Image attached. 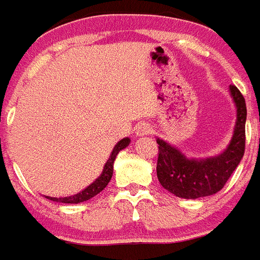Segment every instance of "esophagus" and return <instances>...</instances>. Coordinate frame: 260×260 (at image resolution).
Masks as SVG:
<instances>
[{"label": "esophagus", "instance_id": "34e87169", "mask_svg": "<svg viewBox=\"0 0 260 260\" xmlns=\"http://www.w3.org/2000/svg\"><path fill=\"white\" fill-rule=\"evenodd\" d=\"M136 135L137 136H146L149 135V133H151V128H150V125L147 124V123L145 122H141V123H138L137 125H136Z\"/></svg>", "mask_w": 260, "mask_h": 260}]
</instances>
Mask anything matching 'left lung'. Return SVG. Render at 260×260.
Listing matches in <instances>:
<instances>
[{
  "label": "left lung",
  "instance_id": "8db88e82",
  "mask_svg": "<svg viewBox=\"0 0 260 260\" xmlns=\"http://www.w3.org/2000/svg\"><path fill=\"white\" fill-rule=\"evenodd\" d=\"M230 93L236 106V124L231 141L223 152L209 157H187L178 147L156 138L157 179L173 195L183 199L214 195L222 190L241 161L245 151L246 104L236 86H230Z\"/></svg>",
  "mask_w": 260,
  "mask_h": 260
}]
</instances>
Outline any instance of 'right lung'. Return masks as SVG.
<instances>
[{"label": "right lung", "mask_w": 260, "mask_h": 260, "mask_svg": "<svg viewBox=\"0 0 260 260\" xmlns=\"http://www.w3.org/2000/svg\"><path fill=\"white\" fill-rule=\"evenodd\" d=\"M131 142V138L129 137H125L122 138L118 144L114 146L113 151H111L110 156H109L108 161L105 163L103 169V173L100 174V177H97L93 182H92L91 185L87 186L83 191L81 192L75 193V195L72 196H67V198H51V196H45L46 199L48 200H52V201H56V203H64V204H79V203H83V201L89 200L92 199L93 196H96L97 193H100L104 188L108 186V183L110 182L111 177H113V171H114V160H115L116 155L119 154V151H122L123 149L129 145Z\"/></svg>", "instance_id": "obj_1"}]
</instances>
